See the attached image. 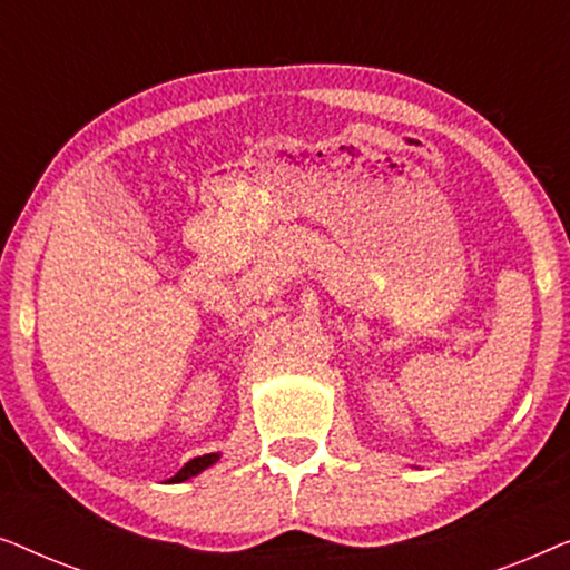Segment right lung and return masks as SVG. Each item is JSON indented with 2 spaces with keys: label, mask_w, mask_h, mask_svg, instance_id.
<instances>
[{
  "label": "right lung",
  "mask_w": 570,
  "mask_h": 570,
  "mask_svg": "<svg viewBox=\"0 0 570 570\" xmlns=\"http://www.w3.org/2000/svg\"><path fill=\"white\" fill-rule=\"evenodd\" d=\"M217 459H220V454H205V456L191 459V462H186V464L181 466V470H178L168 482H184V480H189V478H194V474L205 472L207 466H213V464L217 462Z\"/></svg>",
  "instance_id": "add662e5"
}]
</instances>
